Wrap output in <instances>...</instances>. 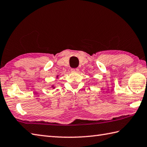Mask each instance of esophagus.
<instances>
[{"mask_svg":"<svg viewBox=\"0 0 147 147\" xmlns=\"http://www.w3.org/2000/svg\"><path fill=\"white\" fill-rule=\"evenodd\" d=\"M71 71H75V72H77V71H79V69H78L77 68H71Z\"/></svg>","mask_w":147,"mask_h":147,"instance_id":"1","label":"esophagus"}]
</instances>
